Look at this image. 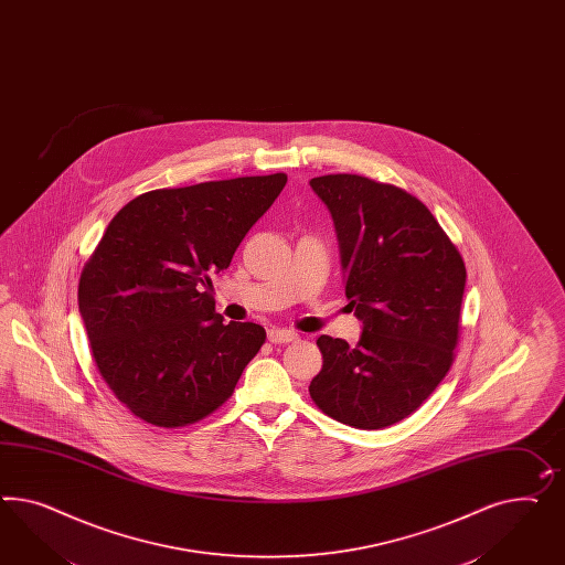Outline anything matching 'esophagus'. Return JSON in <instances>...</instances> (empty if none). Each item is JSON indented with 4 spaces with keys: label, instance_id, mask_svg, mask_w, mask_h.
Masks as SVG:
<instances>
[{
    "label": "esophagus",
    "instance_id": "obj_1",
    "mask_svg": "<svg viewBox=\"0 0 565 565\" xmlns=\"http://www.w3.org/2000/svg\"><path fill=\"white\" fill-rule=\"evenodd\" d=\"M268 340L275 342V344H287V342H295L299 340V334L285 330V328H270L268 330Z\"/></svg>",
    "mask_w": 565,
    "mask_h": 565
}]
</instances>
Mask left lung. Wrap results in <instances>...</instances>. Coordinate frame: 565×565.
I'll return each mask as SVG.
<instances>
[{
	"label": "left lung",
	"instance_id": "1",
	"mask_svg": "<svg viewBox=\"0 0 565 565\" xmlns=\"http://www.w3.org/2000/svg\"><path fill=\"white\" fill-rule=\"evenodd\" d=\"M330 210L344 292L361 320L355 347L322 334L313 403L356 429L394 425L429 398L454 361L467 268L415 195L361 175L309 181Z\"/></svg>",
	"mask_w": 565,
	"mask_h": 565
}]
</instances>
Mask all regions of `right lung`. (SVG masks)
I'll list each match as a JSON object with an SVG mask.
<instances>
[{"label":"right lung","instance_id":"1","mask_svg":"<svg viewBox=\"0 0 565 565\" xmlns=\"http://www.w3.org/2000/svg\"><path fill=\"white\" fill-rule=\"evenodd\" d=\"M285 183L275 173L154 190L115 214L82 270L78 307L103 380L136 417L183 427L233 394L266 330L223 323L200 289Z\"/></svg>","mask_w":565,"mask_h":565}]
</instances>
